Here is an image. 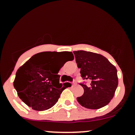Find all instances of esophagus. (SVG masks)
<instances>
[{
  "label": "esophagus",
  "instance_id": "esophagus-1",
  "mask_svg": "<svg viewBox=\"0 0 135 135\" xmlns=\"http://www.w3.org/2000/svg\"><path fill=\"white\" fill-rule=\"evenodd\" d=\"M75 84H77L76 82H75V81L73 82V83H72V86H74V85H75Z\"/></svg>",
  "mask_w": 135,
  "mask_h": 135
}]
</instances>
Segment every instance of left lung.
Masks as SVG:
<instances>
[{
    "instance_id": "obj_1",
    "label": "left lung",
    "mask_w": 135,
    "mask_h": 135,
    "mask_svg": "<svg viewBox=\"0 0 135 135\" xmlns=\"http://www.w3.org/2000/svg\"><path fill=\"white\" fill-rule=\"evenodd\" d=\"M74 53L83 79L91 81L89 86L80 84L84 93L77 98V101L89 109H99L108 105L118 85L115 66L100 54L85 51H74Z\"/></svg>"
}]
</instances>
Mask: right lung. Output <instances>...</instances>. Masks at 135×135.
Here are the masks:
<instances>
[{
  "instance_id": "1",
  "label": "right lung",
  "mask_w": 135,
  "mask_h": 135,
  "mask_svg": "<svg viewBox=\"0 0 135 135\" xmlns=\"http://www.w3.org/2000/svg\"><path fill=\"white\" fill-rule=\"evenodd\" d=\"M57 52H42L33 55L19 68L13 82L18 97L32 109L44 111L51 108L58 102L62 91L67 88L60 83L58 73L62 66L52 67ZM70 58L74 59L72 52L65 51Z\"/></svg>"
}]
</instances>
